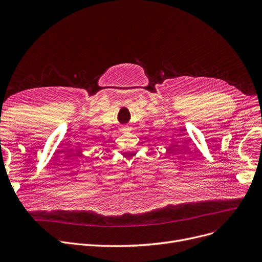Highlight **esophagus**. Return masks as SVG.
Here are the masks:
<instances>
[{
	"mask_svg": "<svg viewBox=\"0 0 262 262\" xmlns=\"http://www.w3.org/2000/svg\"><path fill=\"white\" fill-rule=\"evenodd\" d=\"M122 128H123V130H130V126H128V125H124V126H122Z\"/></svg>",
	"mask_w": 262,
	"mask_h": 262,
	"instance_id": "obj_1",
	"label": "esophagus"
}]
</instances>
